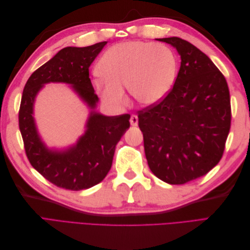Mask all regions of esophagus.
<instances>
[{
    "mask_svg": "<svg viewBox=\"0 0 250 250\" xmlns=\"http://www.w3.org/2000/svg\"><path fill=\"white\" fill-rule=\"evenodd\" d=\"M138 123H139L138 116L131 115V117H130V124H131V126H138Z\"/></svg>",
    "mask_w": 250,
    "mask_h": 250,
    "instance_id": "esophagus-1",
    "label": "esophagus"
}]
</instances>
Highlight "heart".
I'll return each instance as SVG.
<instances>
[{
	"label": "heart",
	"instance_id": "1",
	"mask_svg": "<svg viewBox=\"0 0 250 250\" xmlns=\"http://www.w3.org/2000/svg\"><path fill=\"white\" fill-rule=\"evenodd\" d=\"M177 59L165 43L130 41L109 48L98 65L94 85L103 102L121 108L128 102L124 86L135 100L154 105L168 95L176 76Z\"/></svg>",
	"mask_w": 250,
	"mask_h": 250
}]
</instances>
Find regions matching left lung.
Wrapping results in <instances>:
<instances>
[{
    "instance_id": "1",
    "label": "left lung",
    "mask_w": 250,
    "mask_h": 250,
    "mask_svg": "<svg viewBox=\"0 0 250 250\" xmlns=\"http://www.w3.org/2000/svg\"><path fill=\"white\" fill-rule=\"evenodd\" d=\"M176 48L181 62L162 101L138 111L150 170L170 185L199 178L220 162L230 129L228 82L214 62L179 37L157 39Z\"/></svg>"
}]
</instances>
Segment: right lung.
Segmentation results:
<instances>
[{"label": "right lung", "instance_id": "obj_1", "mask_svg": "<svg viewBox=\"0 0 250 250\" xmlns=\"http://www.w3.org/2000/svg\"><path fill=\"white\" fill-rule=\"evenodd\" d=\"M106 43L60 50L32 73L22 92L19 126L28 160L50 183L66 190H85L101 183L111 168L118 142L130 126L128 113L107 117L94 110L99 98L90 82L88 69ZM50 82L71 84L92 108L86 133L65 151H53L44 146L34 122V99L43 84Z\"/></svg>", "mask_w": 250, "mask_h": 250}]
</instances>
